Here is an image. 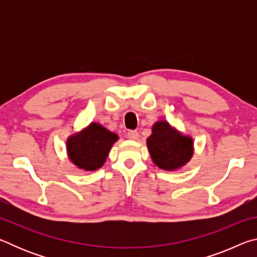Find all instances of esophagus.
<instances>
[{
  "label": "esophagus",
  "mask_w": 257,
  "mask_h": 257,
  "mask_svg": "<svg viewBox=\"0 0 257 257\" xmlns=\"http://www.w3.org/2000/svg\"><path fill=\"white\" fill-rule=\"evenodd\" d=\"M127 138L132 139V141H136V139L138 138V133L136 132V130H129V132L127 133Z\"/></svg>",
  "instance_id": "34e87169"
}]
</instances>
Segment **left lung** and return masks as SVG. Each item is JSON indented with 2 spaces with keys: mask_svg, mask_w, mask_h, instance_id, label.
<instances>
[{
  "mask_svg": "<svg viewBox=\"0 0 257 257\" xmlns=\"http://www.w3.org/2000/svg\"><path fill=\"white\" fill-rule=\"evenodd\" d=\"M151 158L163 170H176L185 165L193 156V139L173 129L167 121L153 125L147 139Z\"/></svg>",
  "mask_w": 257,
  "mask_h": 257,
  "instance_id": "1",
  "label": "left lung"
}]
</instances>
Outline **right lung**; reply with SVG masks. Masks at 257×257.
<instances>
[{
    "label": "right lung",
    "mask_w": 257,
    "mask_h": 257,
    "mask_svg": "<svg viewBox=\"0 0 257 257\" xmlns=\"http://www.w3.org/2000/svg\"><path fill=\"white\" fill-rule=\"evenodd\" d=\"M118 135L108 132L96 122L90 123L81 133L73 135L67 142L69 159L78 168L93 171L101 168Z\"/></svg>",
    "instance_id": "add662e5"
}]
</instances>
